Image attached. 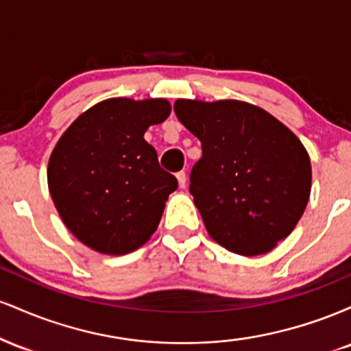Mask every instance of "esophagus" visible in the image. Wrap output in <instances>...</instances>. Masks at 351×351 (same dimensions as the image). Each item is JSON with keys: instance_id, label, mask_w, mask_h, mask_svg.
<instances>
[{"instance_id": "1", "label": "esophagus", "mask_w": 351, "mask_h": 351, "mask_svg": "<svg viewBox=\"0 0 351 351\" xmlns=\"http://www.w3.org/2000/svg\"><path fill=\"white\" fill-rule=\"evenodd\" d=\"M176 180H178V186L181 189L186 186V175H184V171H180L178 175H176Z\"/></svg>"}]
</instances>
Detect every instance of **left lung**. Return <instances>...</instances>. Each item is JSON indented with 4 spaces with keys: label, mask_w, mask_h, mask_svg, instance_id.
Segmentation results:
<instances>
[{
    "label": "left lung",
    "mask_w": 351,
    "mask_h": 351,
    "mask_svg": "<svg viewBox=\"0 0 351 351\" xmlns=\"http://www.w3.org/2000/svg\"><path fill=\"white\" fill-rule=\"evenodd\" d=\"M175 114L203 148L189 191L208 234L239 256L272 251L308 203L304 145L276 117L241 100L178 99Z\"/></svg>",
    "instance_id": "left-lung-1"
}]
</instances>
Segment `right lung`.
I'll use <instances>...</instances> for the list:
<instances>
[{"instance_id":"add662e5","label":"right lung","mask_w":351,"mask_h":351,"mask_svg":"<svg viewBox=\"0 0 351 351\" xmlns=\"http://www.w3.org/2000/svg\"><path fill=\"white\" fill-rule=\"evenodd\" d=\"M167 99H107L80 114L56 143L47 186L66 228L82 244L123 256L150 239L178 181L145 142L168 119Z\"/></svg>"}]
</instances>
